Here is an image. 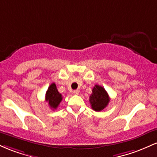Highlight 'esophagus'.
I'll use <instances>...</instances> for the list:
<instances>
[{
  "label": "esophagus",
  "instance_id": "esophagus-1",
  "mask_svg": "<svg viewBox=\"0 0 157 157\" xmlns=\"http://www.w3.org/2000/svg\"><path fill=\"white\" fill-rule=\"evenodd\" d=\"M79 93H80V91H79L78 89L74 90V91H73V94H75V95H78Z\"/></svg>",
  "mask_w": 157,
  "mask_h": 157
}]
</instances>
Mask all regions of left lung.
<instances>
[{"instance_id":"left-lung-1","label":"left lung","mask_w":157,"mask_h":157,"mask_svg":"<svg viewBox=\"0 0 157 157\" xmlns=\"http://www.w3.org/2000/svg\"><path fill=\"white\" fill-rule=\"evenodd\" d=\"M110 98L105 89L99 85H95L92 89V94L89 97L91 109L95 111H100L108 105Z\"/></svg>"}]
</instances>
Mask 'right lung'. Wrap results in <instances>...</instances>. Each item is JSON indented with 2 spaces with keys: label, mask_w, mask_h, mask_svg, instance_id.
<instances>
[{
  "label": "right lung",
  "mask_w": 157,
  "mask_h": 157,
  "mask_svg": "<svg viewBox=\"0 0 157 157\" xmlns=\"http://www.w3.org/2000/svg\"><path fill=\"white\" fill-rule=\"evenodd\" d=\"M45 100H46V102H48L51 109H56L58 107L59 104L62 101L63 97L62 94L57 91L55 83H52L48 88Z\"/></svg>",
  "instance_id": "obj_1"
}]
</instances>
